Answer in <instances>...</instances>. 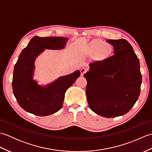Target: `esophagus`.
Here are the masks:
<instances>
[{
  "mask_svg": "<svg viewBox=\"0 0 152 152\" xmlns=\"http://www.w3.org/2000/svg\"><path fill=\"white\" fill-rule=\"evenodd\" d=\"M86 72H87V69H86V68H82V69H81V70H80V72H81L82 76H83Z\"/></svg>",
  "mask_w": 152,
  "mask_h": 152,
  "instance_id": "34e87169",
  "label": "esophagus"
}]
</instances>
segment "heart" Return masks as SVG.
I'll use <instances>...</instances> for the list:
<instances>
[{
  "instance_id": "obj_1",
  "label": "heart",
  "mask_w": 152,
  "mask_h": 152,
  "mask_svg": "<svg viewBox=\"0 0 152 152\" xmlns=\"http://www.w3.org/2000/svg\"><path fill=\"white\" fill-rule=\"evenodd\" d=\"M90 48L94 52H98L101 58H104L109 56L112 52V48L108 44H105L104 42L96 40L90 44Z\"/></svg>"
}]
</instances>
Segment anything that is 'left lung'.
Wrapping results in <instances>:
<instances>
[{"mask_svg":"<svg viewBox=\"0 0 152 152\" xmlns=\"http://www.w3.org/2000/svg\"><path fill=\"white\" fill-rule=\"evenodd\" d=\"M114 55L90 64L83 76L89 108L104 118L124 115L139 96L142 83L139 59L124 39L108 40Z\"/></svg>","mask_w":152,"mask_h":152,"instance_id":"obj_1","label":"left lung"}]
</instances>
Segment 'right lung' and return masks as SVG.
I'll return each instance as SVG.
<instances>
[{"mask_svg": "<svg viewBox=\"0 0 152 152\" xmlns=\"http://www.w3.org/2000/svg\"><path fill=\"white\" fill-rule=\"evenodd\" d=\"M67 40L63 37H35L19 55L14 66L12 89L18 104L25 111L46 116L62 108L64 93L80 76V71L61 77L46 87L38 86L33 79V74L34 60L38 55L45 49H62Z\"/></svg>", "mask_w": 152, "mask_h": 152, "instance_id": "obj_1", "label": "right lung"}]
</instances>
